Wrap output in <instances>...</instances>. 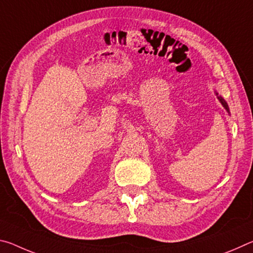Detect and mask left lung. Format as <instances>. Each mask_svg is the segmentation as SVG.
<instances>
[{
	"label": "left lung",
	"instance_id": "1",
	"mask_svg": "<svg viewBox=\"0 0 253 253\" xmlns=\"http://www.w3.org/2000/svg\"><path fill=\"white\" fill-rule=\"evenodd\" d=\"M216 95H217V92H216ZM217 98H219V100L221 101V104H222V105H223V107H224V108H225L226 110H228V111H229V107H228V104H226V102H225V100L223 99V98H222L221 96H217Z\"/></svg>",
	"mask_w": 253,
	"mask_h": 253
}]
</instances>
